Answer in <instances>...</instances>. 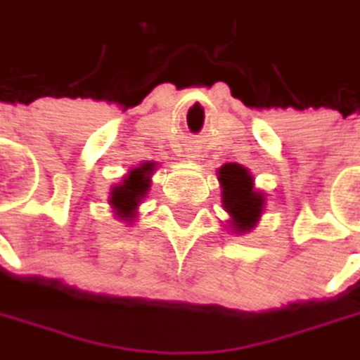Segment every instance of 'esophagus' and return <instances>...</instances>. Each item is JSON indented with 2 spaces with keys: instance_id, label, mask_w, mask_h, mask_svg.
I'll use <instances>...</instances> for the list:
<instances>
[{
  "instance_id": "obj_1",
  "label": "esophagus",
  "mask_w": 360,
  "mask_h": 360,
  "mask_svg": "<svg viewBox=\"0 0 360 360\" xmlns=\"http://www.w3.org/2000/svg\"><path fill=\"white\" fill-rule=\"evenodd\" d=\"M198 156H200V154H198V150H192V148H190V152H188V158L198 160Z\"/></svg>"
}]
</instances>
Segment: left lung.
I'll use <instances>...</instances> for the list:
<instances>
[{"mask_svg":"<svg viewBox=\"0 0 360 360\" xmlns=\"http://www.w3.org/2000/svg\"><path fill=\"white\" fill-rule=\"evenodd\" d=\"M222 208L229 212L226 226L232 234H248L256 229L266 208V194L255 186V176L242 164L229 162L216 170Z\"/></svg>","mask_w":360,"mask_h":360,"instance_id":"8db88e82","label":"left lung"}]
</instances>
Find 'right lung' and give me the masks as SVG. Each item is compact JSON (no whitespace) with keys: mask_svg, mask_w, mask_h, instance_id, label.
I'll list each match as a JSON object with an SVG mask.
<instances>
[{"mask_svg":"<svg viewBox=\"0 0 360 360\" xmlns=\"http://www.w3.org/2000/svg\"><path fill=\"white\" fill-rule=\"evenodd\" d=\"M156 162H142L140 166L131 168L130 172L122 178V182L110 188L108 204L116 220L124 224H131L138 216V206L148 196V190L152 186V176L156 172Z\"/></svg>","mask_w":360,"mask_h":360,"instance_id":"right-lung-1","label":"right lung"}]
</instances>
